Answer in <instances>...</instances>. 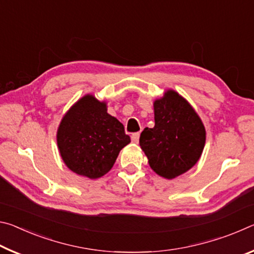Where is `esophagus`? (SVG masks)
<instances>
[{
    "mask_svg": "<svg viewBox=\"0 0 254 254\" xmlns=\"http://www.w3.org/2000/svg\"><path fill=\"white\" fill-rule=\"evenodd\" d=\"M131 139H132V142L133 143H137V142H139V139H140V133L139 132L132 133Z\"/></svg>",
    "mask_w": 254,
    "mask_h": 254,
    "instance_id": "1",
    "label": "esophagus"
}]
</instances>
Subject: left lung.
<instances>
[{
    "label": "left lung",
    "instance_id": "obj_1",
    "mask_svg": "<svg viewBox=\"0 0 254 254\" xmlns=\"http://www.w3.org/2000/svg\"><path fill=\"white\" fill-rule=\"evenodd\" d=\"M154 127H145L140 145L154 173L173 179L198 161L205 145V127L194 109L174 91L154 102Z\"/></svg>",
    "mask_w": 254,
    "mask_h": 254
}]
</instances>
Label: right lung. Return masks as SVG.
I'll return each mask as SVG.
<instances>
[{
    "instance_id": "1",
    "label": "right lung",
    "mask_w": 254,
    "mask_h": 254,
    "mask_svg": "<svg viewBox=\"0 0 254 254\" xmlns=\"http://www.w3.org/2000/svg\"><path fill=\"white\" fill-rule=\"evenodd\" d=\"M130 142L123 124L107 113L105 103L92 95L84 96L67 112L57 133L66 166L91 179L109 173L119 152Z\"/></svg>"
}]
</instances>
